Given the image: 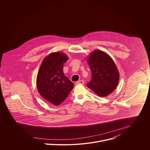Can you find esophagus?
Listing matches in <instances>:
<instances>
[{
	"instance_id": "obj_1",
	"label": "esophagus",
	"mask_w": 150,
	"mask_h": 150,
	"mask_svg": "<svg viewBox=\"0 0 150 150\" xmlns=\"http://www.w3.org/2000/svg\"><path fill=\"white\" fill-rule=\"evenodd\" d=\"M84 81L83 80H80L76 83V85H79V84L83 85V84H84Z\"/></svg>"
}]
</instances>
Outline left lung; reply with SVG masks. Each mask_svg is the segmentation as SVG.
Wrapping results in <instances>:
<instances>
[{
	"label": "left lung",
	"instance_id": "8db88e82",
	"mask_svg": "<svg viewBox=\"0 0 150 150\" xmlns=\"http://www.w3.org/2000/svg\"><path fill=\"white\" fill-rule=\"evenodd\" d=\"M87 62L92 78L86 86L99 96L105 97L112 92L118 84L120 74L112 58L107 53L97 50L91 53Z\"/></svg>",
	"mask_w": 150,
	"mask_h": 150
}]
</instances>
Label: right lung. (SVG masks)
<instances>
[{
    "label": "right lung",
    "mask_w": 150,
    "mask_h": 150,
    "mask_svg": "<svg viewBox=\"0 0 150 150\" xmlns=\"http://www.w3.org/2000/svg\"><path fill=\"white\" fill-rule=\"evenodd\" d=\"M67 59L64 53L52 52L44 58L38 71V90L44 99L55 106L64 101L74 86L63 71Z\"/></svg>",
    "instance_id": "obj_1"
}]
</instances>
